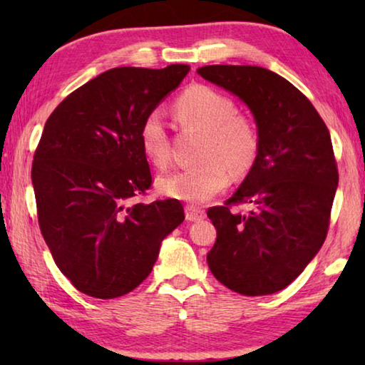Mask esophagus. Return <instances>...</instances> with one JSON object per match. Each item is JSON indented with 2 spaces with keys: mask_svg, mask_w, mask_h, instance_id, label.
Returning <instances> with one entry per match:
<instances>
[{
  "mask_svg": "<svg viewBox=\"0 0 365 365\" xmlns=\"http://www.w3.org/2000/svg\"><path fill=\"white\" fill-rule=\"evenodd\" d=\"M185 215H187V220L197 222V220L206 217V212H205V209L196 207L193 205H188L187 207H185Z\"/></svg>",
  "mask_w": 365,
  "mask_h": 365,
  "instance_id": "obj_1",
  "label": "esophagus"
}]
</instances>
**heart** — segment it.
<instances>
[{
  "mask_svg": "<svg viewBox=\"0 0 365 365\" xmlns=\"http://www.w3.org/2000/svg\"><path fill=\"white\" fill-rule=\"evenodd\" d=\"M174 113L185 127L205 132L200 148L201 163L159 178L160 193L182 201L202 202L227 187L230 170L242 177L252 169L261 150V137L255 120L237 113L230 98L211 86L195 85L177 98ZM138 143L154 168H168L170 145L158 113H150L141 122Z\"/></svg>",
  "mask_w": 365,
  "mask_h": 365,
  "instance_id": "1",
  "label": "heart"
}]
</instances>
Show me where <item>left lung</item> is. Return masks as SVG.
Here are the masks:
<instances>
[{
    "label": "left lung",
    "instance_id": "left-lung-1",
    "mask_svg": "<svg viewBox=\"0 0 365 365\" xmlns=\"http://www.w3.org/2000/svg\"><path fill=\"white\" fill-rule=\"evenodd\" d=\"M202 78L248 104L261 150L224 206L207 209L217 240L207 264L222 285L245 296L288 287L329 232L338 168L330 132L312 103L279 73L259 66H205ZM248 202V215L234 207Z\"/></svg>",
    "mask_w": 365,
    "mask_h": 365
}]
</instances>
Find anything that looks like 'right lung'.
<instances>
[{
	"label": "right lung",
	"mask_w": 365,
	"mask_h": 365,
	"mask_svg": "<svg viewBox=\"0 0 365 365\" xmlns=\"http://www.w3.org/2000/svg\"><path fill=\"white\" fill-rule=\"evenodd\" d=\"M188 71L115 67L48 117L32 164L36 215L54 262L78 292L100 299L130 293L185 219L177 200L137 201L153 183L138 130Z\"/></svg>",
	"instance_id": "obj_1"
}]
</instances>
